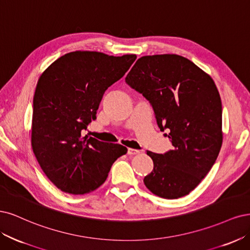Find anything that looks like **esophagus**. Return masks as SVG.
Returning <instances> with one entry per match:
<instances>
[{"label":"esophagus","mask_w":250,"mask_h":250,"mask_svg":"<svg viewBox=\"0 0 250 250\" xmlns=\"http://www.w3.org/2000/svg\"><path fill=\"white\" fill-rule=\"evenodd\" d=\"M139 152H140V150H138V149H134V148H130V147L127 148V155L133 156V155L139 154Z\"/></svg>","instance_id":"34e87169"}]
</instances>
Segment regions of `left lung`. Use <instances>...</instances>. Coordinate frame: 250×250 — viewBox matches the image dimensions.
<instances>
[{"label":"left lung","instance_id":"1","mask_svg":"<svg viewBox=\"0 0 250 250\" xmlns=\"http://www.w3.org/2000/svg\"><path fill=\"white\" fill-rule=\"evenodd\" d=\"M125 82L151 104L161 131H170L172 149L146 151L154 169L144 178L155 195L180 198L211 170L222 146V104L214 80L175 54L143 56Z\"/></svg>","mask_w":250,"mask_h":250}]
</instances>
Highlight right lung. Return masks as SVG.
<instances>
[{"mask_svg": "<svg viewBox=\"0 0 250 250\" xmlns=\"http://www.w3.org/2000/svg\"><path fill=\"white\" fill-rule=\"evenodd\" d=\"M136 55L76 51L54 61L39 77L33 99L31 144L42 171L69 194H86L107 180L125 155L122 144L82 136L96 118L103 95L122 79Z\"/></svg>", "mask_w": 250, "mask_h": 250, "instance_id": "right-lung-1", "label": "right lung"}]
</instances>
